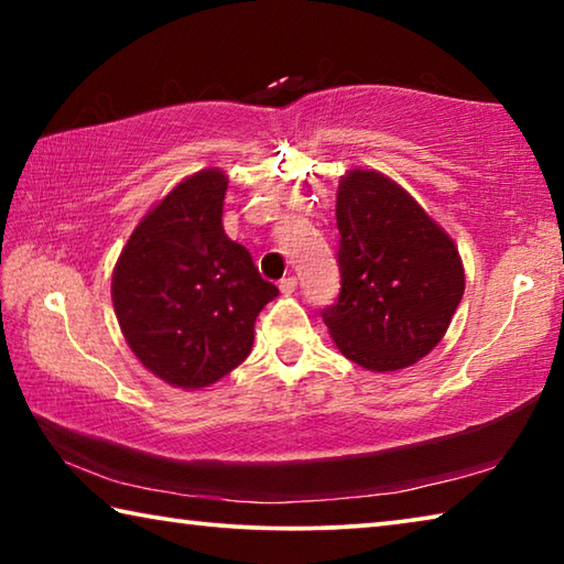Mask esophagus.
<instances>
[{
	"label": "esophagus",
	"mask_w": 564,
	"mask_h": 564,
	"mask_svg": "<svg viewBox=\"0 0 564 564\" xmlns=\"http://www.w3.org/2000/svg\"><path fill=\"white\" fill-rule=\"evenodd\" d=\"M279 289H281V293L291 295V293H295V289H299V279H295V275H285V279H281Z\"/></svg>",
	"instance_id": "1"
}]
</instances>
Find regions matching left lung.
Masks as SVG:
<instances>
[{
  "label": "left lung",
  "instance_id": "1",
  "mask_svg": "<svg viewBox=\"0 0 564 564\" xmlns=\"http://www.w3.org/2000/svg\"><path fill=\"white\" fill-rule=\"evenodd\" d=\"M336 303L321 311L343 356L368 370H400L427 356L463 301L457 248L408 191L378 171L338 184Z\"/></svg>",
  "mask_w": 564,
  "mask_h": 564
}]
</instances>
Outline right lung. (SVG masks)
Instances as JSON below:
<instances>
[{
	"label": "right lung",
	"instance_id": "1",
	"mask_svg": "<svg viewBox=\"0 0 564 564\" xmlns=\"http://www.w3.org/2000/svg\"><path fill=\"white\" fill-rule=\"evenodd\" d=\"M224 171L171 191L131 234L111 299L129 348L176 388H204L241 366L263 305L279 295L224 231Z\"/></svg>",
	"mask_w": 564,
	"mask_h": 564
}]
</instances>
